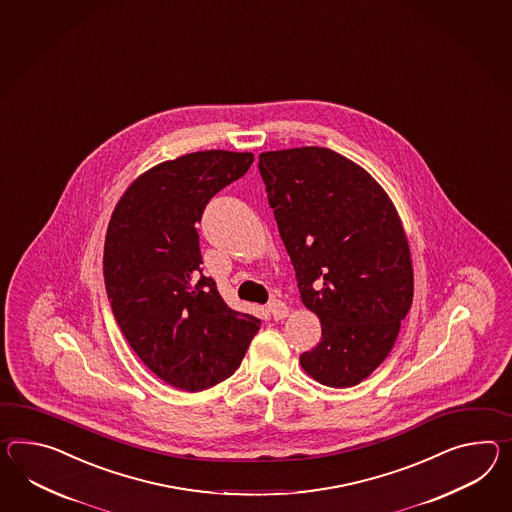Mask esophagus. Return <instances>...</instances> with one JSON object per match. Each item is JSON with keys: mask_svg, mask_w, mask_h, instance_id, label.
<instances>
[{"mask_svg": "<svg viewBox=\"0 0 512 512\" xmlns=\"http://www.w3.org/2000/svg\"><path fill=\"white\" fill-rule=\"evenodd\" d=\"M268 312L274 320H283L288 316V307L281 300H274L268 305Z\"/></svg>", "mask_w": 512, "mask_h": 512, "instance_id": "1", "label": "esophagus"}]
</instances>
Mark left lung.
Wrapping results in <instances>:
<instances>
[{"instance_id": "obj_1", "label": "left lung", "mask_w": 512, "mask_h": 512, "mask_svg": "<svg viewBox=\"0 0 512 512\" xmlns=\"http://www.w3.org/2000/svg\"><path fill=\"white\" fill-rule=\"evenodd\" d=\"M259 170L301 303L322 340L300 357L325 387L359 385L385 361L411 309V250L385 188L337 151H266Z\"/></svg>"}]
</instances>
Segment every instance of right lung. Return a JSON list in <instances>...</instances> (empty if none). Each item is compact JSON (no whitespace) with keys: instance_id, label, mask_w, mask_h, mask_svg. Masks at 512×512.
I'll return each instance as SVG.
<instances>
[{"instance_id":"1","label":"right lung","mask_w":512,"mask_h":512,"mask_svg":"<svg viewBox=\"0 0 512 512\" xmlns=\"http://www.w3.org/2000/svg\"><path fill=\"white\" fill-rule=\"evenodd\" d=\"M253 153L181 155L138 175L114 207L103 275L129 346L170 387L201 392L235 374L261 320L233 311L201 274L196 225L216 192L248 172Z\"/></svg>"}]
</instances>
